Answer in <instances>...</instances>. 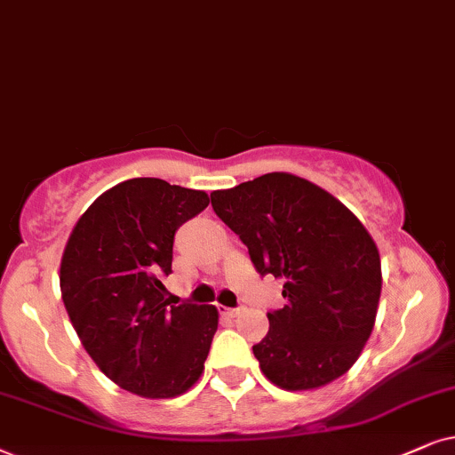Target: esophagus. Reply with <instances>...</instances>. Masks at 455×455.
Returning a JSON list of instances; mask_svg holds the SVG:
<instances>
[{"label": "esophagus", "instance_id": "obj_1", "mask_svg": "<svg viewBox=\"0 0 455 455\" xmlns=\"http://www.w3.org/2000/svg\"><path fill=\"white\" fill-rule=\"evenodd\" d=\"M243 312V307H222V314L228 318H237Z\"/></svg>", "mask_w": 455, "mask_h": 455}]
</instances>
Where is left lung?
I'll return each mask as SVG.
<instances>
[{
  "label": "left lung",
  "instance_id": "1",
  "mask_svg": "<svg viewBox=\"0 0 455 455\" xmlns=\"http://www.w3.org/2000/svg\"><path fill=\"white\" fill-rule=\"evenodd\" d=\"M212 208L247 245L259 275L281 278V310L253 345L266 379L284 391L329 385L371 337L383 287L377 243L329 191L270 172L210 193Z\"/></svg>",
  "mask_w": 455,
  "mask_h": 455
}]
</instances>
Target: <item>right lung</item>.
<instances>
[{"label": "right lung", "instance_id": "1", "mask_svg": "<svg viewBox=\"0 0 455 455\" xmlns=\"http://www.w3.org/2000/svg\"><path fill=\"white\" fill-rule=\"evenodd\" d=\"M208 193L162 179H131L78 218L60 264V289L83 347L123 389L177 397L204 372L218 329L214 306H171L179 227L208 208Z\"/></svg>", "mask_w": 455, "mask_h": 455}]
</instances>
